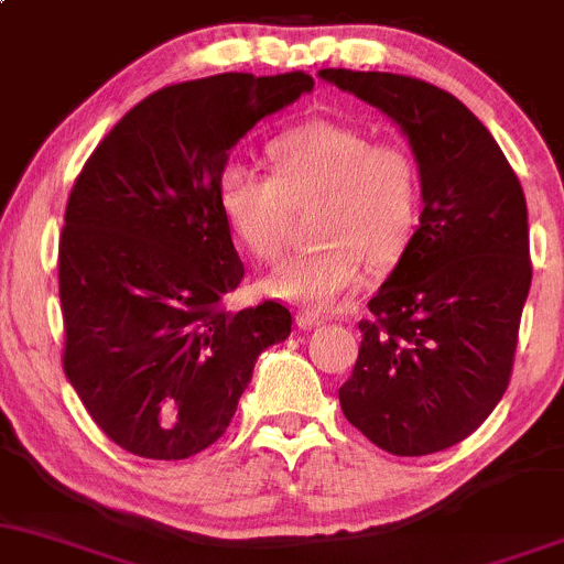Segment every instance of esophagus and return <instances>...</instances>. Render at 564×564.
<instances>
[{"instance_id": "34e87169", "label": "esophagus", "mask_w": 564, "mask_h": 564, "mask_svg": "<svg viewBox=\"0 0 564 564\" xmlns=\"http://www.w3.org/2000/svg\"><path fill=\"white\" fill-rule=\"evenodd\" d=\"M295 323H299V328H315V325H323L325 321L321 315H315V312L301 310L299 315H295Z\"/></svg>"}]
</instances>
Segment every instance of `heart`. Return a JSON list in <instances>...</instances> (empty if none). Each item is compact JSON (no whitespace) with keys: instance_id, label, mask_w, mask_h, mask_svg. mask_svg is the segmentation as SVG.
Here are the masks:
<instances>
[{"instance_id":"obj_1","label":"heart","mask_w":564,"mask_h":564,"mask_svg":"<svg viewBox=\"0 0 564 564\" xmlns=\"http://www.w3.org/2000/svg\"><path fill=\"white\" fill-rule=\"evenodd\" d=\"M269 156L274 176L228 165L219 208L252 258L274 263L290 239L293 206L317 200L312 243L265 280L293 304L328 310L371 269H391L415 239L423 214V176L402 141H375L347 121L312 119L280 132Z\"/></svg>"}]
</instances>
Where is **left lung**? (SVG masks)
<instances>
[{"label":"left lung","instance_id":"obj_1","mask_svg":"<svg viewBox=\"0 0 564 564\" xmlns=\"http://www.w3.org/2000/svg\"><path fill=\"white\" fill-rule=\"evenodd\" d=\"M321 78L391 116L423 176L421 225L358 323L341 412L388 454H437L469 437L510 382L532 282L524 189L478 116L440 86L341 67Z\"/></svg>","mask_w":564,"mask_h":564}]
</instances>
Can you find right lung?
<instances>
[{
	"instance_id": "1",
	"label": "right lung",
	"mask_w": 564,
	"mask_h": 564,
	"mask_svg": "<svg viewBox=\"0 0 564 564\" xmlns=\"http://www.w3.org/2000/svg\"><path fill=\"white\" fill-rule=\"evenodd\" d=\"M306 73H223L165 86L100 141L59 239L67 380L119 448L176 462L228 429L254 361L288 339V306L241 312L243 263L219 208L230 149L312 91Z\"/></svg>"
}]
</instances>
